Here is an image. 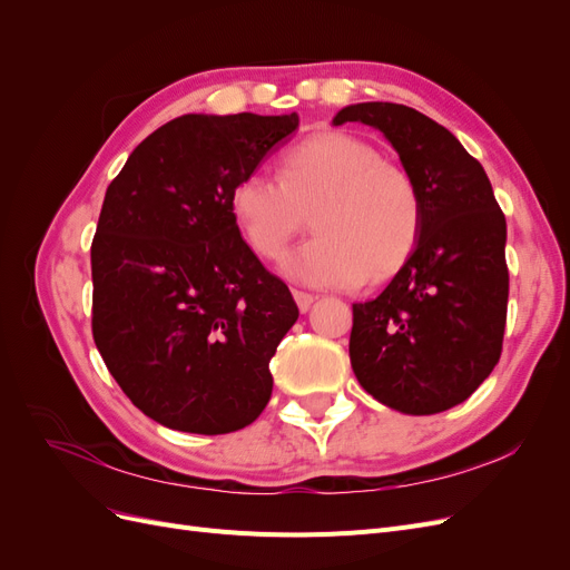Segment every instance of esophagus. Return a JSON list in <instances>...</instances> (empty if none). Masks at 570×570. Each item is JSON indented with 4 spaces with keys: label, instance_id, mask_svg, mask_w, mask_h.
Wrapping results in <instances>:
<instances>
[{
    "label": "esophagus",
    "instance_id": "esophagus-1",
    "mask_svg": "<svg viewBox=\"0 0 570 570\" xmlns=\"http://www.w3.org/2000/svg\"><path fill=\"white\" fill-rule=\"evenodd\" d=\"M292 295H295V302H297L302 314H306L308 308H312V304L316 302L314 295H308V292H302V289H295V292H292Z\"/></svg>",
    "mask_w": 570,
    "mask_h": 570
}]
</instances>
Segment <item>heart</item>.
Masks as SVG:
<instances>
[{
	"instance_id": "b5f03b06",
	"label": "heart",
	"mask_w": 570,
	"mask_h": 570,
	"mask_svg": "<svg viewBox=\"0 0 570 570\" xmlns=\"http://www.w3.org/2000/svg\"><path fill=\"white\" fill-rule=\"evenodd\" d=\"M283 180L249 174L230 195V214L262 258L285 254L312 208L316 235L283 258L289 281L356 287L400 268L421 235V195L402 166L342 130L308 135L283 157Z\"/></svg>"
}]
</instances>
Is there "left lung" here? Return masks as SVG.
<instances>
[{"instance_id": "1", "label": "left lung", "mask_w": 570, "mask_h": 570, "mask_svg": "<svg viewBox=\"0 0 570 570\" xmlns=\"http://www.w3.org/2000/svg\"><path fill=\"white\" fill-rule=\"evenodd\" d=\"M385 135L421 195V235L404 266L371 302L352 304L350 358L373 400L430 416L480 387L502 354L509 271L507 218L485 168L425 114L361 101L333 126Z\"/></svg>"}]
</instances>
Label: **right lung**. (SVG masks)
I'll return each instance as SVG.
<instances>
[{
	"label": "right lung",
	"instance_id": "add662e5",
	"mask_svg": "<svg viewBox=\"0 0 570 570\" xmlns=\"http://www.w3.org/2000/svg\"><path fill=\"white\" fill-rule=\"evenodd\" d=\"M297 128V114H185L107 187L95 344L128 400L170 430L235 433L271 400L268 364L299 308L239 235L230 195Z\"/></svg>",
	"mask_w": 570,
	"mask_h": 570
}]
</instances>
